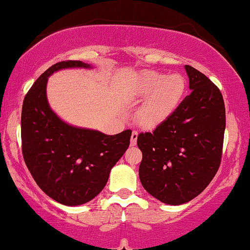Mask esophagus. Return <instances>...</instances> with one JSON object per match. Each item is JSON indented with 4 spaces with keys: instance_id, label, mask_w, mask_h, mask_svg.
I'll return each mask as SVG.
<instances>
[{
    "instance_id": "1",
    "label": "esophagus",
    "mask_w": 250,
    "mask_h": 250,
    "mask_svg": "<svg viewBox=\"0 0 250 250\" xmlns=\"http://www.w3.org/2000/svg\"><path fill=\"white\" fill-rule=\"evenodd\" d=\"M137 137H138V132L134 130L131 132V137H130V144L131 145H136V143H137Z\"/></svg>"
}]
</instances>
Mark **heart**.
<instances>
[{
	"mask_svg": "<svg viewBox=\"0 0 250 250\" xmlns=\"http://www.w3.org/2000/svg\"><path fill=\"white\" fill-rule=\"evenodd\" d=\"M185 91L186 81L181 75L143 72L136 82L137 97L146 98L138 110V121L146 128L162 125L178 108Z\"/></svg>",
	"mask_w": 250,
	"mask_h": 250,
	"instance_id": "obj_1",
	"label": "heart"
}]
</instances>
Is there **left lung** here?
<instances>
[{
    "label": "left lung",
    "mask_w": 250,
    "mask_h": 250,
    "mask_svg": "<svg viewBox=\"0 0 250 250\" xmlns=\"http://www.w3.org/2000/svg\"><path fill=\"white\" fill-rule=\"evenodd\" d=\"M191 92L151 132H141L140 180L166 204L191 201L209 186L222 162L226 125L222 92L209 78L186 65Z\"/></svg>",
    "instance_id": "obj_1"
}]
</instances>
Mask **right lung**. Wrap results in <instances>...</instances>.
<instances>
[{"instance_id": "right-lung-1", "label": "right lung", "mask_w": 250, "mask_h": 250, "mask_svg": "<svg viewBox=\"0 0 250 250\" xmlns=\"http://www.w3.org/2000/svg\"><path fill=\"white\" fill-rule=\"evenodd\" d=\"M64 68H90L82 61H62L47 69L24 98L21 152L41 190L64 205L91 201L106 186L112 167L130 144L131 130L105 135L71 127L50 109L46 97L48 77Z\"/></svg>"}]
</instances>
